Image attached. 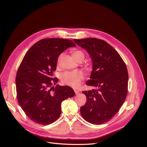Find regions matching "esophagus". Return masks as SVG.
<instances>
[{"label":"esophagus","instance_id":"1","mask_svg":"<svg viewBox=\"0 0 147 147\" xmlns=\"http://www.w3.org/2000/svg\"><path fill=\"white\" fill-rule=\"evenodd\" d=\"M74 92H75L76 95H78V94H79V91L78 90H74Z\"/></svg>","mask_w":147,"mask_h":147}]
</instances>
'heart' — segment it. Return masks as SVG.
I'll list each match as a JSON object with an SVG mask.
<instances>
[{
  "instance_id": "heart-1",
  "label": "heart",
  "mask_w": 147,
  "mask_h": 147,
  "mask_svg": "<svg viewBox=\"0 0 147 147\" xmlns=\"http://www.w3.org/2000/svg\"><path fill=\"white\" fill-rule=\"evenodd\" d=\"M71 55L74 59L77 61H83L84 59V52L80 50H74L72 51ZM63 54H61L58 58L57 63L59 64L63 58ZM83 73L80 70H75L71 71H66L61 75V80L63 83L74 88L78 87L80 85L81 80L83 79Z\"/></svg>"
}]
</instances>
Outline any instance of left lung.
Segmentation results:
<instances>
[{"label":"left lung","mask_w":147,"mask_h":147,"mask_svg":"<svg viewBox=\"0 0 147 147\" xmlns=\"http://www.w3.org/2000/svg\"><path fill=\"white\" fill-rule=\"evenodd\" d=\"M73 40L88 51L93 65L86 84L95 89L82 92L86 96V103L80 108L81 115L92 124H103L117 113L126 99V65L119 53L103 40L86 38Z\"/></svg>","instance_id":"1"}]
</instances>
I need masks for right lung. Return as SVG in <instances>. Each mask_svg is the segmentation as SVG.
<instances>
[{
	"label": "right lung",
	"mask_w": 147,
	"mask_h": 147,
	"mask_svg": "<svg viewBox=\"0 0 147 147\" xmlns=\"http://www.w3.org/2000/svg\"><path fill=\"white\" fill-rule=\"evenodd\" d=\"M75 43L68 39L49 38L34 43L27 51L18 69L16 80L17 99L27 116L38 124L48 125L55 121L64 100L74 96L69 86L56 84L53 78L60 54Z\"/></svg>",
	"instance_id": "1"
}]
</instances>
